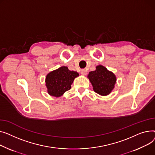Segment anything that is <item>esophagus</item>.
I'll return each mask as SVG.
<instances>
[{"mask_svg": "<svg viewBox=\"0 0 155 155\" xmlns=\"http://www.w3.org/2000/svg\"><path fill=\"white\" fill-rule=\"evenodd\" d=\"M81 74H83L84 76H86L87 74V71L85 69H81Z\"/></svg>", "mask_w": 155, "mask_h": 155, "instance_id": "34e87169", "label": "esophagus"}]
</instances>
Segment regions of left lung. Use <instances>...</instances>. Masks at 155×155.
Wrapping results in <instances>:
<instances>
[{
    "label": "left lung",
    "mask_w": 155,
    "mask_h": 155,
    "mask_svg": "<svg viewBox=\"0 0 155 155\" xmlns=\"http://www.w3.org/2000/svg\"><path fill=\"white\" fill-rule=\"evenodd\" d=\"M88 78L94 91L102 96L107 95L111 92L116 81L113 72L101 65L97 66L96 71L90 72Z\"/></svg>",
    "instance_id": "left-lung-1"
}]
</instances>
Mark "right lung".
Here are the masks:
<instances>
[{
  "label": "right lung",
  "mask_w": 155,
  "mask_h": 155,
  "mask_svg": "<svg viewBox=\"0 0 155 155\" xmlns=\"http://www.w3.org/2000/svg\"><path fill=\"white\" fill-rule=\"evenodd\" d=\"M79 74L76 71H69L68 67L62 66L51 72L45 79L48 93L59 97L71 89V85Z\"/></svg>",
  "instance_id": "obj_1"
}]
</instances>
